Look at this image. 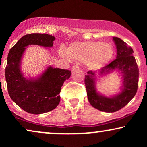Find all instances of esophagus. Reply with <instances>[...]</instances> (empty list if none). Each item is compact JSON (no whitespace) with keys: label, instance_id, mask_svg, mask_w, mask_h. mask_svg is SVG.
I'll list each match as a JSON object with an SVG mask.
<instances>
[{"label":"esophagus","instance_id":"1","mask_svg":"<svg viewBox=\"0 0 147 147\" xmlns=\"http://www.w3.org/2000/svg\"><path fill=\"white\" fill-rule=\"evenodd\" d=\"M79 68L78 65H73V66L72 67V71H75V70H78Z\"/></svg>","mask_w":147,"mask_h":147}]
</instances>
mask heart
<instances>
[{
  "label": "heart",
  "mask_w": 147,
  "mask_h": 147,
  "mask_svg": "<svg viewBox=\"0 0 147 147\" xmlns=\"http://www.w3.org/2000/svg\"><path fill=\"white\" fill-rule=\"evenodd\" d=\"M61 56L67 59L86 63L90 70L102 68L112 59L114 48L109 43L101 41H76L67 48L60 50Z\"/></svg>",
  "instance_id": "b5f03b06"
}]
</instances>
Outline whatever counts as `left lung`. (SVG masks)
<instances>
[{
    "instance_id": "8db88e82",
    "label": "left lung",
    "mask_w": 147,
    "mask_h": 147,
    "mask_svg": "<svg viewBox=\"0 0 147 147\" xmlns=\"http://www.w3.org/2000/svg\"><path fill=\"white\" fill-rule=\"evenodd\" d=\"M117 48L116 59L99 70L102 76L115 71L120 73L122 78L121 92L111 97H106L97 91L95 72L90 70L85 75V86L87 96L91 106L101 111L113 113L124 107L136 95L138 90L139 69L133 50L124 41L117 37H113Z\"/></svg>"
}]
</instances>
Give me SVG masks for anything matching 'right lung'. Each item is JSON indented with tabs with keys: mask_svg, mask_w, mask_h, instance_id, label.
Segmentation results:
<instances>
[{
	"mask_svg": "<svg viewBox=\"0 0 147 147\" xmlns=\"http://www.w3.org/2000/svg\"><path fill=\"white\" fill-rule=\"evenodd\" d=\"M55 36L48 34L25 35L10 49L5 68V79L9 97L23 110L32 114L52 111L60 102L59 93L71 71L48 66L36 78H25L21 71L22 58L28 45L53 46Z\"/></svg>",
	"mask_w": 147,
	"mask_h": 147,
	"instance_id": "obj_1",
	"label": "right lung"
}]
</instances>
